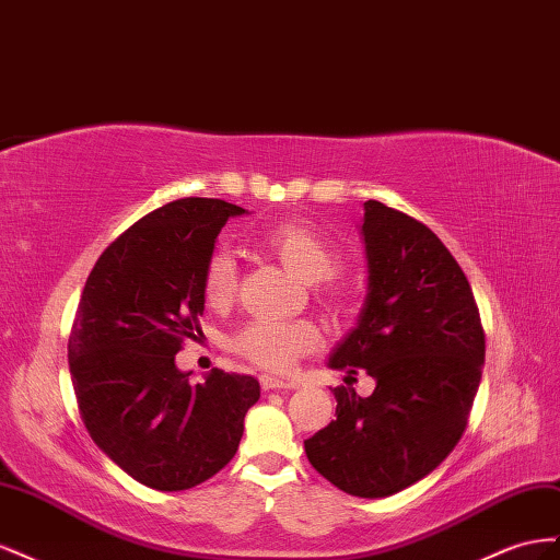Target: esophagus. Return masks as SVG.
Here are the masks:
<instances>
[{
	"label": "esophagus",
	"mask_w": 560,
	"mask_h": 560,
	"mask_svg": "<svg viewBox=\"0 0 560 560\" xmlns=\"http://www.w3.org/2000/svg\"><path fill=\"white\" fill-rule=\"evenodd\" d=\"M260 385L265 392L269 389H295L298 385L293 380H283V377H275V375H260Z\"/></svg>",
	"instance_id": "34e87169"
}]
</instances>
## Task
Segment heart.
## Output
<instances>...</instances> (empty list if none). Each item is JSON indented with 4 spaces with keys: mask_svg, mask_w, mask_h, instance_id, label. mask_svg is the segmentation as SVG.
<instances>
[{
    "mask_svg": "<svg viewBox=\"0 0 560 560\" xmlns=\"http://www.w3.org/2000/svg\"><path fill=\"white\" fill-rule=\"evenodd\" d=\"M260 244L307 283L330 279L340 267V253L302 222H279L260 232ZM201 293L209 307H225L236 293V262L228 250H215L201 271ZM322 345V332L310 318L279 322L250 318L234 332L232 347L265 371H291L300 357Z\"/></svg>",
    "mask_w": 560,
    "mask_h": 560,
    "instance_id": "1",
    "label": "heart"
}]
</instances>
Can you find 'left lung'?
Masks as SVG:
<instances>
[{
  "label": "left lung",
  "instance_id": "1",
  "mask_svg": "<svg viewBox=\"0 0 560 560\" xmlns=\"http://www.w3.org/2000/svg\"><path fill=\"white\" fill-rule=\"evenodd\" d=\"M369 295L328 365L375 380L335 387L328 427L305 441L312 467L354 498H389L434 471L465 434L486 332L465 271L420 220L363 203Z\"/></svg>",
  "mask_w": 560,
  "mask_h": 560
}]
</instances>
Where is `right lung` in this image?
I'll return each mask as SVG.
<instances>
[{
    "mask_svg": "<svg viewBox=\"0 0 560 560\" xmlns=\"http://www.w3.org/2000/svg\"><path fill=\"white\" fill-rule=\"evenodd\" d=\"M222 199L187 197L140 218L91 269L68 342L79 412L95 445L138 483L187 490L234 457L258 380L175 365L203 314L201 271L225 222Z\"/></svg>",
    "mask_w": 560,
    "mask_h": 560,
    "instance_id": "obj_1",
    "label": "right lung"
}]
</instances>
